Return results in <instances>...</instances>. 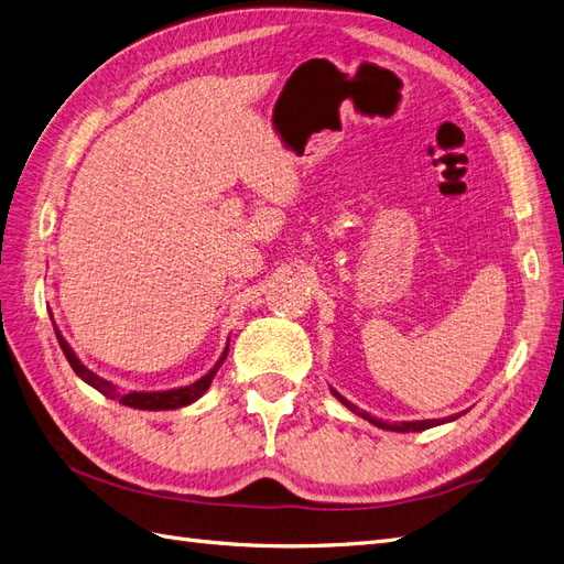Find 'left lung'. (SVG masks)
Listing matches in <instances>:
<instances>
[{
    "label": "left lung",
    "instance_id": "8db88e82",
    "mask_svg": "<svg viewBox=\"0 0 564 564\" xmlns=\"http://www.w3.org/2000/svg\"><path fill=\"white\" fill-rule=\"evenodd\" d=\"M332 395L340 402V404H346L352 414H357V416H362L365 421H369V423H373L377 425V429H383V431H395V433H419V431H425V429H433V425H440V423H445V421H454L456 416H449V419H425V421H400V423H388V421H381V419H377V416H371V414H367V412H362V409H357L352 402H348L344 395H340V392L336 390V388H332Z\"/></svg>",
    "mask_w": 564,
    "mask_h": 564
}]
</instances>
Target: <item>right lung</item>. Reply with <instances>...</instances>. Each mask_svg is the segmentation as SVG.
I'll return each instance as SVG.
<instances>
[{
  "label": "right lung",
  "instance_id": "add662e5",
  "mask_svg": "<svg viewBox=\"0 0 564 564\" xmlns=\"http://www.w3.org/2000/svg\"><path fill=\"white\" fill-rule=\"evenodd\" d=\"M51 322H54V315H51ZM54 332H56L61 350H63L65 357H67V362H70V367L75 369V373H77V377H79L82 381H87L91 388H96L98 392H104V395L110 398V400H119L122 404L133 406V409H148V412H160V409H181V406H185V404H193L195 400H199V398L204 395V392H207V388L212 386L218 367L224 365V360L228 357V346H226L224 355L218 357V362L209 369V373H204V377H202L199 381H195V383H191V386L172 388V390H150V392H148V390H133V392H127V395H122V392L117 390L115 383H110V381H106V379H100L98 373H94L91 369H87V367H84V365L79 362V357L75 355V350L70 348V344H67V340H65L63 334H61V329L56 327V322H54Z\"/></svg>",
  "mask_w": 564,
  "mask_h": 564
}]
</instances>
